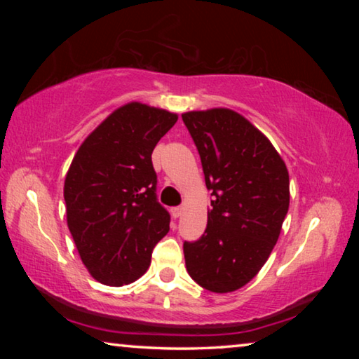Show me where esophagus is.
Returning <instances> with one entry per match:
<instances>
[{"instance_id":"esophagus-1","label":"esophagus","mask_w":359,"mask_h":359,"mask_svg":"<svg viewBox=\"0 0 359 359\" xmlns=\"http://www.w3.org/2000/svg\"><path fill=\"white\" fill-rule=\"evenodd\" d=\"M182 212H184V209H182V208H172L171 209V214H172L174 218H179L182 215Z\"/></svg>"}]
</instances>
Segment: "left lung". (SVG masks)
Returning a JSON list of instances; mask_svg holds the SVG:
<instances>
[{
	"label": "left lung",
	"mask_w": 359,
	"mask_h": 359,
	"mask_svg": "<svg viewBox=\"0 0 359 359\" xmlns=\"http://www.w3.org/2000/svg\"><path fill=\"white\" fill-rule=\"evenodd\" d=\"M182 120L212 196L204 234L184 242L185 266L203 288L229 293L258 274L280 236L288 171L269 139L231 109L185 112Z\"/></svg>",
	"instance_id": "1"
}]
</instances>
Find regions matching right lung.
<instances>
[{
	"label": "right lung",
	"instance_id": "add662e5",
	"mask_svg": "<svg viewBox=\"0 0 359 359\" xmlns=\"http://www.w3.org/2000/svg\"><path fill=\"white\" fill-rule=\"evenodd\" d=\"M175 121L177 114L128 102L85 139L66 174L71 236L90 274L109 287L144 276L169 231L151 151Z\"/></svg>",
	"mask_w": 359,
	"mask_h": 359
}]
</instances>
